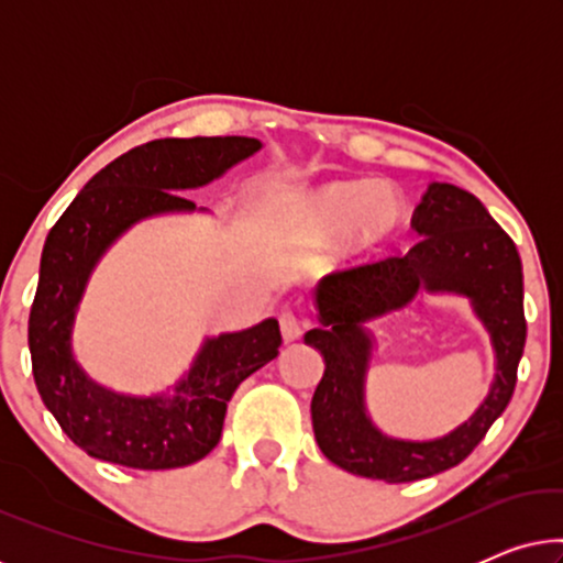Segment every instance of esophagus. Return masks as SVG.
<instances>
[{
	"label": "esophagus",
	"instance_id": "34e87169",
	"mask_svg": "<svg viewBox=\"0 0 563 563\" xmlns=\"http://www.w3.org/2000/svg\"><path fill=\"white\" fill-rule=\"evenodd\" d=\"M282 333H284V338H287V341H291V338H297L299 333H302L297 314L291 312V310H284L282 312Z\"/></svg>",
	"mask_w": 563,
	"mask_h": 563
}]
</instances>
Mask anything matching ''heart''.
<instances>
[{
	"instance_id": "obj_1",
	"label": "heart",
	"mask_w": 563,
	"mask_h": 563,
	"mask_svg": "<svg viewBox=\"0 0 563 563\" xmlns=\"http://www.w3.org/2000/svg\"><path fill=\"white\" fill-rule=\"evenodd\" d=\"M405 207L395 189L374 181H341L314 191L302 225L322 238L345 233L358 251H374L397 233Z\"/></svg>"
}]
</instances>
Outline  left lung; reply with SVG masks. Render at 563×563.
Listing matches in <instances>:
<instances>
[{"label":"left lung","mask_w":563,"mask_h":563,"mask_svg":"<svg viewBox=\"0 0 563 563\" xmlns=\"http://www.w3.org/2000/svg\"><path fill=\"white\" fill-rule=\"evenodd\" d=\"M412 230L422 238L407 253L358 261L330 274L318 289L320 328L305 335L325 358V374L312 395L320 451L345 472L389 484L441 474L482 443L510 405L528 330L518 249L479 199L453 184H430L412 212ZM420 283L475 299L496 341L498 379L481 410L451 437L430 444L389 442L363 412L371 342L360 322L406 303Z\"/></svg>","instance_id":"8db88e82"}]
</instances>
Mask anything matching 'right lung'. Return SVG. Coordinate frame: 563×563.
Here are the masks:
<instances>
[{"mask_svg": "<svg viewBox=\"0 0 563 563\" xmlns=\"http://www.w3.org/2000/svg\"><path fill=\"white\" fill-rule=\"evenodd\" d=\"M258 148L256 137L241 135L137 145L91 176L45 238L27 322L35 387L60 430L89 456L143 472L195 464L218 445L238 384L279 353V322L264 320L207 341L176 397L137 399L89 382L68 343L84 284L107 245L148 214L195 210L179 189L202 187Z\"/></svg>", "mask_w": 563, "mask_h": 563, "instance_id": "obj_1", "label": "right lung"}]
</instances>
